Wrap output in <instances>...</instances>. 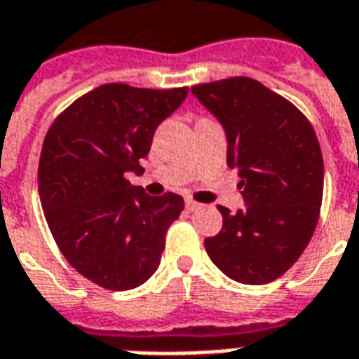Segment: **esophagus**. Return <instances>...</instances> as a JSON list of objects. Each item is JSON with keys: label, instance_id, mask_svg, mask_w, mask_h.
<instances>
[{"label": "esophagus", "instance_id": "obj_1", "mask_svg": "<svg viewBox=\"0 0 359 359\" xmlns=\"http://www.w3.org/2000/svg\"><path fill=\"white\" fill-rule=\"evenodd\" d=\"M186 208H188L190 212H196V210L201 208V203L194 201V199H186Z\"/></svg>", "mask_w": 359, "mask_h": 359}]
</instances>
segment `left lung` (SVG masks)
Here are the masks:
<instances>
[{
	"label": "left lung",
	"mask_w": 359,
	"mask_h": 359,
	"mask_svg": "<svg viewBox=\"0 0 359 359\" xmlns=\"http://www.w3.org/2000/svg\"><path fill=\"white\" fill-rule=\"evenodd\" d=\"M222 123L227 165L238 169L245 208L218 207L224 225L205 240L210 261L238 283L283 276L309 244L324 190V162L307 117L278 93L245 76L191 87Z\"/></svg>",
	"instance_id": "1"
}]
</instances>
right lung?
Returning a JSON list of instances; mask_svg holds the SVG:
<instances>
[{"mask_svg": "<svg viewBox=\"0 0 359 359\" xmlns=\"http://www.w3.org/2000/svg\"><path fill=\"white\" fill-rule=\"evenodd\" d=\"M188 87L106 83L70 104L48 128L39 162L44 218L65 259L93 283L135 289L156 272L169 225L184 210L177 194L147 196L141 175L154 130Z\"/></svg>", "mask_w": 359, "mask_h": 359, "instance_id": "add662e5", "label": "right lung"}]
</instances>
